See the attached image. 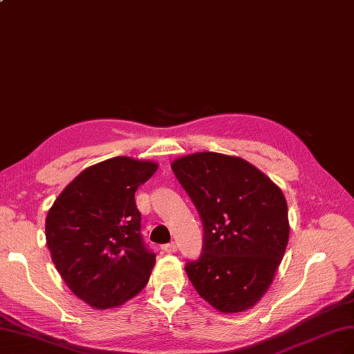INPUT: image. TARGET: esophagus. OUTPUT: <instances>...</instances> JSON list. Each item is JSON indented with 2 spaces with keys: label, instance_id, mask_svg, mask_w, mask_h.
<instances>
[{
  "label": "esophagus",
  "instance_id": "1",
  "mask_svg": "<svg viewBox=\"0 0 354 354\" xmlns=\"http://www.w3.org/2000/svg\"><path fill=\"white\" fill-rule=\"evenodd\" d=\"M162 248V251H165V252H169V254H175V252H176V245H175V243L174 242H170V243H166V245H162L161 247Z\"/></svg>",
  "mask_w": 354,
  "mask_h": 354
}]
</instances>
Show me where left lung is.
<instances>
[{"label":"left lung","mask_w":354,"mask_h":354,"mask_svg":"<svg viewBox=\"0 0 354 354\" xmlns=\"http://www.w3.org/2000/svg\"><path fill=\"white\" fill-rule=\"evenodd\" d=\"M203 223L202 254L185 272L215 310L242 313L263 296L284 257L288 209L281 188L239 157L196 152L171 162Z\"/></svg>","instance_id":"8db88e82"}]
</instances>
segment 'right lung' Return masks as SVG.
Returning <instances> with one entry per match:
<instances>
[{"label": "right lung", "instance_id": "right-lung-1", "mask_svg": "<svg viewBox=\"0 0 354 354\" xmlns=\"http://www.w3.org/2000/svg\"><path fill=\"white\" fill-rule=\"evenodd\" d=\"M153 161L115 157L86 167L46 216V243L64 283L95 310L120 306L148 284L156 254L140 234L134 193Z\"/></svg>", "mask_w": 354, "mask_h": 354}]
</instances>
